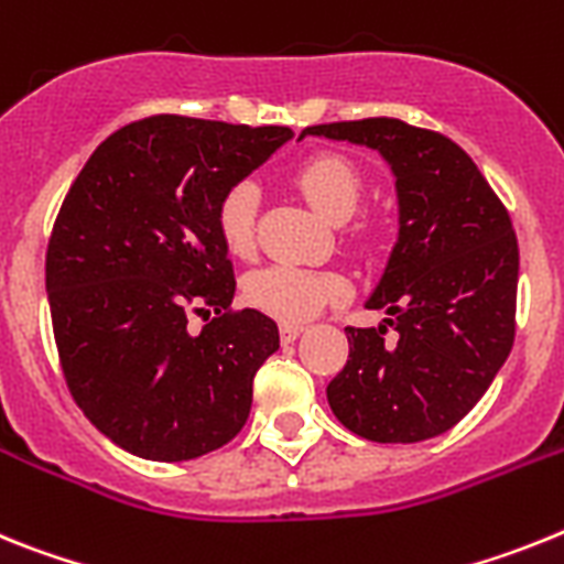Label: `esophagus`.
Masks as SVG:
<instances>
[{
	"instance_id": "obj_1",
	"label": "esophagus",
	"mask_w": 564,
	"mask_h": 564,
	"mask_svg": "<svg viewBox=\"0 0 564 564\" xmlns=\"http://www.w3.org/2000/svg\"><path fill=\"white\" fill-rule=\"evenodd\" d=\"M301 332H303L301 323H281V340L283 343L297 340V335H301Z\"/></svg>"
}]
</instances>
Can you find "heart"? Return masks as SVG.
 Segmentation results:
<instances>
[{
	"label": "heart",
	"instance_id": "heart-1",
	"mask_svg": "<svg viewBox=\"0 0 564 564\" xmlns=\"http://www.w3.org/2000/svg\"><path fill=\"white\" fill-rule=\"evenodd\" d=\"M295 187L326 221H349L364 200V175L340 153H315L295 166ZM261 193L252 181H235L215 204V229L224 247L235 258L254 252V218H258ZM349 292L346 278L329 269L272 263L254 269L243 281V301L252 310L283 323H301L317 312L343 301Z\"/></svg>",
	"mask_w": 564,
	"mask_h": 564
}]
</instances>
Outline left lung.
<instances>
[{
    "instance_id": "obj_1",
    "label": "left lung",
    "mask_w": 564,
    "mask_h": 564,
    "mask_svg": "<svg viewBox=\"0 0 564 564\" xmlns=\"http://www.w3.org/2000/svg\"><path fill=\"white\" fill-rule=\"evenodd\" d=\"M366 144L394 170L400 238L369 310L346 326L349 360L326 389L343 425L371 443H420L454 429L486 394L517 332L519 247L511 215L463 147L400 119L306 127ZM399 332L395 343L384 332Z\"/></svg>"
}]
</instances>
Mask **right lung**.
I'll list each match as a JSON object with an SVG mask.
<instances>
[{
  "label": "right lung",
  "instance_id": "1",
  "mask_svg": "<svg viewBox=\"0 0 564 564\" xmlns=\"http://www.w3.org/2000/svg\"><path fill=\"white\" fill-rule=\"evenodd\" d=\"M289 127L150 116L101 141L67 189L45 258L53 337L85 417L124 452L181 463L227 445L278 326L232 310L215 204ZM216 312L200 336L189 314Z\"/></svg>",
  "mask_w": 564,
  "mask_h": 564
}]
</instances>
